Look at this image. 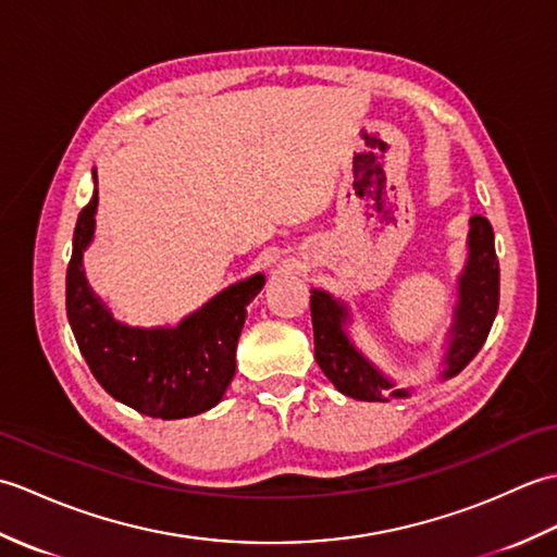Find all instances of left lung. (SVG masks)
Returning a JSON list of instances; mask_svg holds the SVG:
<instances>
[{"label": "left lung", "instance_id": "left-lung-1", "mask_svg": "<svg viewBox=\"0 0 557 557\" xmlns=\"http://www.w3.org/2000/svg\"><path fill=\"white\" fill-rule=\"evenodd\" d=\"M467 248V263L457 277L455 321L447 330L443 349V381L455 377L476 357L498 313L500 265L495 258L493 227L486 218L474 215L469 220ZM311 321L315 361L342 395L361 401L405 399L411 395V389L397 387L393 377L354 345L347 333L351 313L345 301L325 289H311Z\"/></svg>", "mask_w": 557, "mask_h": 557}]
</instances>
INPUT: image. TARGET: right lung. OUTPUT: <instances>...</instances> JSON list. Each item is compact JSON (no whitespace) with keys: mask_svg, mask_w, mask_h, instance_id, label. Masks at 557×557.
Segmentation results:
<instances>
[{"mask_svg":"<svg viewBox=\"0 0 557 557\" xmlns=\"http://www.w3.org/2000/svg\"><path fill=\"white\" fill-rule=\"evenodd\" d=\"M96 191L81 210L74 253L66 270V315L83 359L108 393L152 419H186L212 409L236 371V342L246 306L263 289L265 275L234 282L176 325L134 327L116 321L86 280L83 253L96 234Z\"/></svg>","mask_w":557,"mask_h":557,"instance_id":"add662e5","label":"right lung"}]
</instances>
